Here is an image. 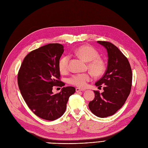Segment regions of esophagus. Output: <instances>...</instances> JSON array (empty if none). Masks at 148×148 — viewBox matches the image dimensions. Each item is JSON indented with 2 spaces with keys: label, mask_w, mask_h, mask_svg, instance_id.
I'll return each mask as SVG.
<instances>
[{
  "label": "esophagus",
  "mask_w": 148,
  "mask_h": 148,
  "mask_svg": "<svg viewBox=\"0 0 148 148\" xmlns=\"http://www.w3.org/2000/svg\"><path fill=\"white\" fill-rule=\"evenodd\" d=\"M84 90H82V89H80L79 88H76V92H79V91H83Z\"/></svg>",
  "instance_id": "obj_1"
}]
</instances>
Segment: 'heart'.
Here are the masks:
<instances>
[{
    "label": "heart",
    "instance_id": "b5f03b06",
    "mask_svg": "<svg viewBox=\"0 0 148 148\" xmlns=\"http://www.w3.org/2000/svg\"><path fill=\"white\" fill-rule=\"evenodd\" d=\"M75 53L86 61H88V66L90 72L95 76L102 75L106 70L107 65L105 61L99 57V53L93 47L89 45H84L75 50ZM70 57L65 55L58 61V69L62 74H66L69 72V62ZM91 80L90 73H78L73 75L69 78V83L80 88H86L87 83Z\"/></svg>",
    "mask_w": 148,
    "mask_h": 148
}]
</instances>
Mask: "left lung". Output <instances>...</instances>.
Returning <instances> with one entry per match:
<instances>
[{"label": "left lung", "mask_w": 148, "mask_h": 148, "mask_svg": "<svg viewBox=\"0 0 148 148\" xmlns=\"http://www.w3.org/2000/svg\"><path fill=\"white\" fill-rule=\"evenodd\" d=\"M107 49L108 66L105 74L95 85L103 86V91H94L95 99L88 107L95 116L103 118L113 115L121 109L130 93L132 73L130 62L123 53L108 41H97Z\"/></svg>", "instance_id": "left-lung-1"}]
</instances>
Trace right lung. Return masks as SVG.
I'll use <instances>...</instances> for the list:
<instances>
[{"label":"right lung","instance_id":"add662e5","mask_svg":"<svg viewBox=\"0 0 148 148\" xmlns=\"http://www.w3.org/2000/svg\"><path fill=\"white\" fill-rule=\"evenodd\" d=\"M64 46L50 43L31 51L25 57L17 75V82L22 96L36 116L47 121L60 117L66 109L69 97L75 93L73 87H63L54 95V86L62 87L60 80L58 61Z\"/></svg>","mask_w":148,"mask_h":148}]
</instances>
